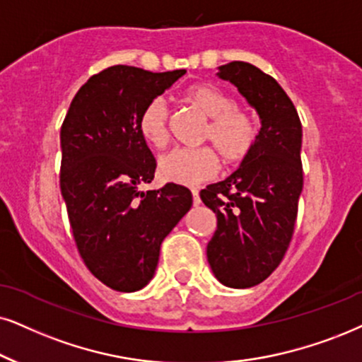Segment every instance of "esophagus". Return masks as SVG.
Wrapping results in <instances>:
<instances>
[{
  "mask_svg": "<svg viewBox=\"0 0 362 362\" xmlns=\"http://www.w3.org/2000/svg\"><path fill=\"white\" fill-rule=\"evenodd\" d=\"M192 197H194V205L197 207V205H200V197H199V190L194 189L192 190Z\"/></svg>",
  "mask_w": 362,
  "mask_h": 362,
  "instance_id": "34e87169",
  "label": "esophagus"
}]
</instances>
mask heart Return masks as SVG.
Wrapping results in <instances>:
<instances>
[{
  "mask_svg": "<svg viewBox=\"0 0 362 362\" xmlns=\"http://www.w3.org/2000/svg\"><path fill=\"white\" fill-rule=\"evenodd\" d=\"M182 98L209 118L202 140L209 141L226 162H242L252 152L259 127L250 113L235 107L230 95L214 85L195 83L184 90ZM139 132L150 147H167L170 140L168 108L162 98L150 100L141 110ZM217 170L218 157L210 147L175 148L158 162L160 178L178 185H197L212 178Z\"/></svg>",
  "mask_w": 362,
  "mask_h": 362,
  "instance_id": "1",
  "label": "heart"
}]
</instances>
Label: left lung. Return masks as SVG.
<instances>
[{"instance_id": "1", "label": "left lung", "mask_w": 362, "mask_h": 362, "mask_svg": "<svg viewBox=\"0 0 362 362\" xmlns=\"http://www.w3.org/2000/svg\"><path fill=\"white\" fill-rule=\"evenodd\" d=\"M260 118L252 152L200 199L217 215L207 245L214 276L234 289L257 286L276 271L294 232L303 192V125L294 103L272 76L245 62L218 66Z\"/></svg>"}]
</instances>
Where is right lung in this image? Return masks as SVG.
Instances as JSON below:
<instances>
[{
	"label": "right lung",
	"mask_w": 362,
	"mask_h": 362,
	"mask_svg": "<svg viewBox=\"0 0 362 362\" xmlns=\"http://www.w3.org/2000/svg\"><path fill=\"white\" fill-rule=\"evenodd\" d=\"M185 73L110 66L81 86L62 125L59 187L73 237L88 271L113 291L152 281L162 240L192 207L182 185L139 189L157 167L139 132L141 110Z\"/></svg>",
	"instance_id": "add662e5"
}]
</instances>
